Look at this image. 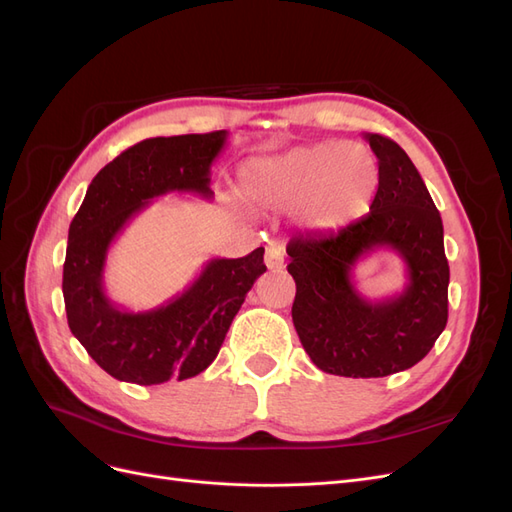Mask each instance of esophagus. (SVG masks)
<instances>
[{
	"label": "esophagus",
	"mask_w": 512,
	"mask_h": 512,
	"mask_svg": "<svg viewBox=\"0 0 512 512\" xmlns=\"http://www.w3.org/2000/svg\"><path fill=\"white\" fill-rule=\"evenodd\" d=\"M265 265L271 271H280L284 267V250L277 243L269 245L267 252H265Z\"/></svg>",
	"instance_id": "34e87169"
}]
</instances>
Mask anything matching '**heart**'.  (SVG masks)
Instances as JSON below:
<instances>
[{"label": "heart", "mask_w": 512, "mask_h": 512, "mask_svg": "<svg viewBox=\"0 0 512 512\" xmlns=\"http://www.w3.org/2000/svg\"><path fill=\"white\" fill-rule=\"evenodd\" d=\"M241 179L258 207H297L305 232L333 235L367 213L380 168L361 143H320L245 162Z\"/></svg>", "instance_id": "b5f03b06"}]
</instances>
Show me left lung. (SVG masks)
Masks as SVG:
<instances>
[{
  "label": "left lung",
  "instance_id": "8db88e82",
  "mask_svg": "<svg viewBox=\"0 0 512 512\" xmlns=\"http://www.w3.org/2000/svg\"><path fill=\"white\" fill-rule=\"evenodd\" d=\"M380 183L365 218L333 235L290 239L288 273L297 284L292 322L314 365L346 378H382L410 369L436 344L448 320L444 228L408 153L365 134ZM405 262V290L369 302L351 280L355 262L376 249Z\"/></svg>",
  "mask_w": 512,
  "mask_h": 512
}]
</instances>
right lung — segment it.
I'll return each mask as SVG.
<instances>
[{
  "mask_svg": "<svg viewBox=\"0 0 512 512\" xmlns=\"http://www.w3.org/2000/svg\"><path fill=\"white\" fill-rule=\"evenodd\" d=\"M226 141V130L141 141L94 177L70 224L61 284L68 327L121 382L151 386L205 371L245 294L267 271L265 247L243 258H211L181 294L143 312L117 305L104 290L106 256L121 230L153 198L173 192L211 198V164Z\"/></svg>",
  "mask_w": 512,
  "mask_h": 512,
  "instance_id": "obj_1",
  "label": "right lung"
}]
</instances>
